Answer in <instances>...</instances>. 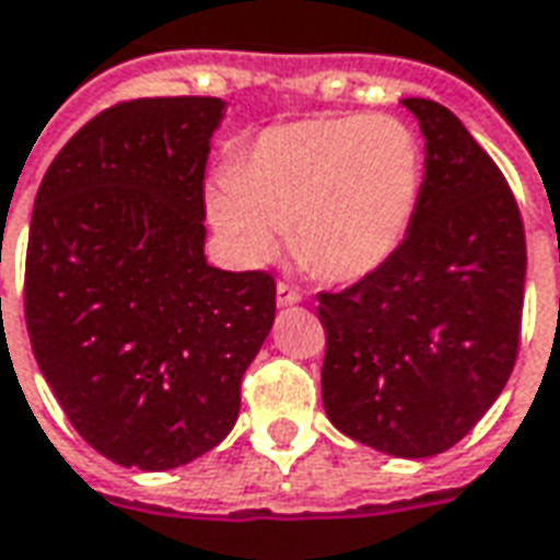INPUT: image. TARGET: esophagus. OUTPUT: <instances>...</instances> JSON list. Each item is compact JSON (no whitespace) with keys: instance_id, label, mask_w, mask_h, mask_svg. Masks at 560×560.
I'll return each instance as SVG.
<instances>
[{"instance_id":"obj_1","label":"esophagus","mask_w":560,"mask_h":560,"mask_svg":"<svg viewBox=\"0 0 560 560\" xmlns=\"http://www.w3.org/2000/svg\"><path fill=\"white\" fill-rule=\"evenodd\" d=\"M300 300H302L300 291H296V288H291L288 281H279V284H276V302H279L281 308H284V305H296Z\"/></svg>"}]
</instances>
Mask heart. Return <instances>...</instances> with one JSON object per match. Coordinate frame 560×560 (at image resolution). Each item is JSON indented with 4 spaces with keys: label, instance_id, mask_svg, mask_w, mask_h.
I'll list each match as a JSON object with an SVG mask.
<instances>
[{
    "label": "heart",
    "instance_id": "heart-1",
    "mask_svg": "<svg viewBox=\"0 0 560 560\" xmlns=\"http://www.w3.org/2000/svg\"><path fill=\"white\" fill-rule=\"evenodd\" d=\"M424 184L416 130L388 115L284 124L260 132L207 196L210 222L243 264H267L279 234L312 276L350 284L404 246Z\"/></svg>",
    "mask_w": 560,
    "mask_h": 560
}]
</instances>
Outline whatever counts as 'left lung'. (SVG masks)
I'll return each mask as SVG.
<instances>
[{
    "label": "left lung",
    "instance_id": "8db88e82",
    "mask_svg": "<svg viewBox=\"0 0 560 560\" xmlns=\"http://www.w3.org/2000/svg\"><path fill=\"white\" fill-rule=\"evenodd\" d=\"M424 136V184L404 246L374 276L320 293L323 407L392 457L457 445L516 362L525 231L508 180L457 115L400 101Z\"/></svg>",
    "mask_w": 560,
    "mask_h": 560
}]
</instances>
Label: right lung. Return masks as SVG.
I'll return each instance as SVG.
<instances>
[{
	"mask_svg": "<svg viewBox=\"0 0 560 560\" xmlns=\"http://www.w3.org/2000/svg\"><path fill=\"white\" fill-rule=\"evenodd\" d=\"M219 97H142L91 118L49 163L26 252V329L91 448L142 471L217 448L276 320L269 272L205 255Z\"/></svg>",
	"mask_w": 560,
	"mask_h": 560,
	"instance_id": "1",
	"label": "right lung"
}]
</instances>
